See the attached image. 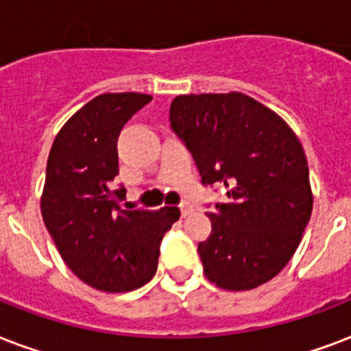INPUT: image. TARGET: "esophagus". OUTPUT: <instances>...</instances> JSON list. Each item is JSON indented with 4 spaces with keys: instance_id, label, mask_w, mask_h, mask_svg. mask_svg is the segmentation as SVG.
<instances>
[{
    "instance_id": "1",
    "label": "esophagus",
    "mask_w": 351,
    "mask_h": 351,
    "mask_svg": "<svg viewBox=\"0 0 351 351\" xmlns=\"http://www.w3.org/2000/svg\"><path fill=\"white\" fill-rule=\"evenodd\" d=\"M193 213V206L191 204H182L180 206V215L182 217H187V215H191Z\"/></svg>"
}]
</instances>
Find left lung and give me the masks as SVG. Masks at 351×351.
Segmentation results:
<instances>
[{
  "instance_id": "1",
  "label": "left lung",
  "mask_w": 351,
  "mask_h": 351,
  "mask_svg": "<svg viewBox=\"0 0 351 351\" xmlns=\"http://www.w3.org/2000/svg\"><path fill=\"white\" fill-rule=\"evenodd\" d=\"M171 128L202 176L224 184L210 237L199 243L211 283L250 291L276 276L300 245L313 210L307 158L293 128L245 93H189L173 99Z\"/></svg>"
}]
</instances>
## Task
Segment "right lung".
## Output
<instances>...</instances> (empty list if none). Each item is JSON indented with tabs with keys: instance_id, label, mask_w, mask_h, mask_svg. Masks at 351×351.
<instances>
[{
	"instance_id": "obj_1",
	"label": "right lung",
	"mask_w": 351,
	"mask_h": 351,
	"mask_svg": "<svg viewBox=\"0 0 351 351\" xmlns=\"http://www.w3.org/2000/svg\"><path fill=\"white\" fill-rule=\"evenodd\" d=\"M147 93H103L77 110L47 158L40 210L45 228L75 276L104 293H127L156 274L160 241L180 217L178 208L121 210L114 187L117 138L151 103Z\"/></svg>"
}]
</instances>
